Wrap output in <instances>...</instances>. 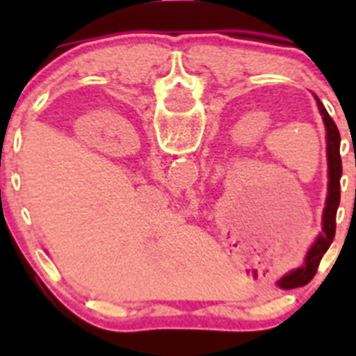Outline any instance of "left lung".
<instances>
[{
  "mask_svg": "<svg viewBox=\"0 0 356 356\" xmlns=\"http://www.w3.org/2000/svg\"><path fill=\"white\" fill-rule=\"evenodd\" d=\"M317 99L319 105L321 115L325 121L326 127V155H328V197H326L325 213H323V234L317 237L316 244L310 248L305 260V266L301 269H296L291 275L280 280V287L284 289H294L307 285L310 280L316 275L317 267H319L323 254L328 251L330 244L335 237V216H337L339 203H341V176H342V160H341V134H339L337 127L333 119L330 118L326 112L325 105Z\"/></svg>",
  "mask_w": 356,
  "mask_h": 356,
  "instance_id": "8db88e82",
  "label": "left lung"
}]
</instances>
